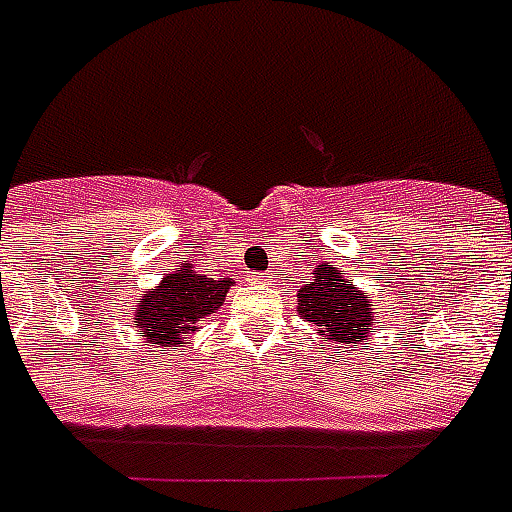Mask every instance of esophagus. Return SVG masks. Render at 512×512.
<instances>
[{"instance_id": "34e87169", "label": "esophagus", "mask_w": 512, "mask_h": 512, "mask_svg": "<svg viewBox=\"0 0 512 512\" xmlns=\"http://www.w3.org/2000/svg\"><path fill=\"white\" fill-rule=\"evenodd\" d=\"M255 281H263V279H260V276H257V279Z\"/></svg>"}]
</instances>
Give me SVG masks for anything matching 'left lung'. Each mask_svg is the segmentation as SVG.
Returning <instances> with one entry per match:
<instances>
[{"label": "left lung", "mask_w": 512, "mask_h": 512, "mask_svg": "<svg viewBox=\"0 0 512 512\" xmlns=\"http://www.w3.org/2000/svg\"><path fill=\"white\" fill-rule=\"evenodd\" d=\"M297 297V313L319 329V335L342 345L356 342L366 348L369 329L377 321L374 308L366 300V292H361L340 271L319 268L313 281H305L300 287Z\"/></svg>", "instance_id": "8db88e82"}]
</instances>
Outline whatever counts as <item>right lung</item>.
Wrapping results in <instances>:
<instances>
[{"label":"right lung","instance_id":"obj_1","mask_svg":"<svg viewBox=\"0 0 512 512\" xmlns=\"http://www.w3.org/2000/svg\"><path fill=\"white\" fill-rule=\"evenodd\" d=\"M231 284V279H207L204 273L193 271V265L185 260L164 276L154 292L138 300V335L156 348H180L185 337L199 329L196 324L201 319L217 313Z\"/></svg>","mask_w":512,"mask_h":512}]
</instances>
